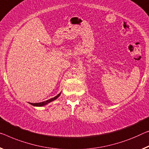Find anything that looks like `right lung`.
Returning <instances> with one entry per match:
<instances>
[{"label":"right lung","mask_w":149,"mask_h":149,"mask_svg":"<svg viewBox=\"0 0 149 149\" xmlns=\"http://www.w3.org/2000/svg\"><path fill=\"white\" fill-rule=\"evenodd\" d=\"M61 93H59L58 95H57L56 97H54L52 98H50V99L46 100V101H43V102H36V103H32V102H29V103L31 104V105H33V106H35V107H42V106H45V105L49 104L51 102L53 101V100H56V98H58L59 96L61 95Z\"/></svg>","instance_id":"add662e5"}]
</instances>
